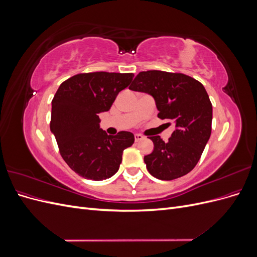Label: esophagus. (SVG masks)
I'll list each match as a JSON object with an SVG mask.
<instances>
[{
    "label": "esophagus",
    "mask_w": 257,
    "mask_h": 257,
    "mask_svg": "<svg viewBox=\"0 0 257 257\" xmlns=\"http://www.w3.org/2000/svg\"><path fill=\"white\" fill-rule=\"evenodd\" d=\"M134 137H135V142H141L142 139H144V136L141 134H135Z\"/></svg>",
    "instance_id": "esophagus-1"
}]
</instances>
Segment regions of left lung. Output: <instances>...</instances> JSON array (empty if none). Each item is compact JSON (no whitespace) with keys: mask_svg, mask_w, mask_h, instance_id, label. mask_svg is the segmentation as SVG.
I'll return each mask as SVG.
<instances>
[{"mask_svg":"<svg viewBox=\"0 0 257 257\" xmlns=\"http://www.w3.org/2000/svg\"><path fill=\"white\" fill-rule=\"evenodd\" d=\"M130 89L149 93L155 99L159 118L176 122L168 142L160 136L149 137L154 149L144 158L148 172L161 180L189 174L211 135L212 104L204 85L182 73L147 71L135 77Z\"/></svg>","mask_w":257,"mask_h":257,"instance_id":"8db88e82","label":"left lung"}]
</instances>
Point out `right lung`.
Wrapping results in <instances>:
<instances>
[{"label":"right lung","mask_w":257,"mask_h":257,"mask_svg":"<svg viewBox=\"0 0 257 257\" xmlns=\"http://www.w3.org/2000/svg\"><path fill=\"white\" fill-rule=\"evenodd\" d=\"M132 73H80L61 83L52 99L50 130L61 157L76 174L99 181L110 178L134 135L111 136L99 128V112L108 111L119 92L133 80Z\"/></svg>","instance_id":"obj_1"}]
</instances>
